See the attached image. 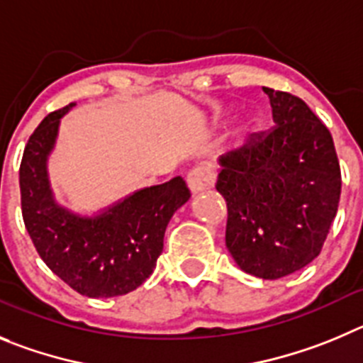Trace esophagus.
I'll return each instance as SVG.
<instances>
[{
  "instance_id": "esophagus-1",
  "label": "esophagus",
  "mask_w": 363,
  "mask_h": 363,
  "mask_svg": "<svg viewBox=\"0 0 363 363\" xmlns=\"http://www.w3.org/2000/svg\"><path fill=\"white\" fill-rule=\"evenodd\" d=\"M213 181H215V174L209 168H206V166L193 168L188 174V177H186V182H188V188L191 189V193H201L204 189L211 188Z\"/></svg>"
}]
</instances>
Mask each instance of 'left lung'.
<instances>
[{"label": "left lung", "mask_w": 363, "mask_h": 363, "mask_svg": "<svg viewBox=\"0 0 363 363\" xmlns=\"http://www.w3.org/2000/svg\"><path fill=\"white\" fill-rule=\"evenodd\" d=\"M274 127L220 159L228 204L225 245L236 265L279 279L323 250L340 201V164L326 125L301 100L263 87Z\"/></svg>", "instance_id": "left-lung-1"}]
</instances>
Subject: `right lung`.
Wrapping results in <instances>:
<instances>
[{"label":"right lung","mask_w":363,"mask_h":363,"mask_svg":"<svg viewBox=\"0 0 363 363\" xmlns=\"http://www.w3.org/2000/svg\"><path fill=\"white\" fill-rule=\"evenodd\" d=\"M73 105L50 113L26 143L19 166L23 220L43 262L74 292L96 299L125 296L152 274L166 225L189 199V189L182 177H174L93 218L60 208L50 189L46 159L60 118Z\"/></svg>","instance_id":"add662e5"}]
</instances>
